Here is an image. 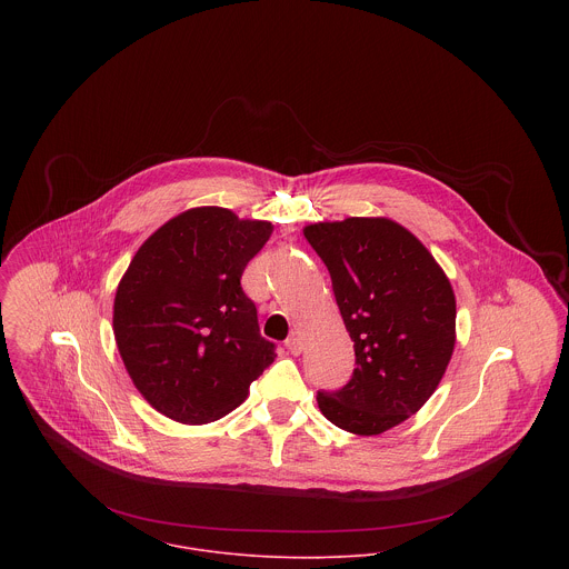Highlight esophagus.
I'll list each match as a JSON object with an SVG mask.
<instances>
[{"label": "esophagus", "mask_w": 569, "mask_h": 569, "mask_svg": "<svg viewBox=\"0 0 569 569\" xmlns=\"http://www.w3.org/2000/svg\"><path fill=\"white\" fill-rule=\"evenodd\" d=\"M284 346H287V350L291 352V355H300L302 352V348H305V343H302V339L293 332V335H289V339L284 341Z\"/></svg>", "instance_id": "obj_1"}]
</instances>
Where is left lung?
<instances>
[{
	"instance_id": "8db88e82",
	"label": "left lung",
	"mask_w": 569,
	"mask_h": 569,
	"mask_svg": "<svg viewBox=\"0 0 569 569\" xmlns=\"http://www.w3.org/2000/svg\"><path fill=\"white\" fill-rule=\"evenodd\" d=\"M305 237L325 260L357 357L352 379L318 392V406L339 429L379 436L413 416L445 377L456 346L453 287L392 219L311 223Z\"/></svg>"
}]
</instances>
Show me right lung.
Listing matches in <instances>:
<instances>
[{
	"label": "right lung",
	"instance_id": "right-lung-1",
	"mask_svg": "<svg viewBox=\"0 0 569 569\" xmlns=\"http://www.w3.org/2000/svg\"><path fill=\"white\" fill-rule=\"evenodd\" d=\"M269 221L190 208L136 251L113 300V335L138 392L160 413L206 425L243 403L276 359L241 287Z\"/></svg>",
	"mask_w": 569,
	"mask_h": 569
}]
</instances>
